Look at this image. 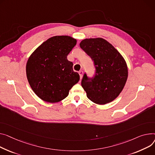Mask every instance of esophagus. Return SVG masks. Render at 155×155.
Returning <instances> with one entry per match:
<instances>
[{"mask_svg": "<svg viewBox=\"0 0 155 155\" xmlns=\"http://www.w3.org/2000/svg\"><path fill=\"white\" fill-rule=\"evenodd\" d=\"M78 74H79V75H80V78H82V77H83V74H84V71H82V70H80V71H79V72H78Z\"/></svg>", "mask_w": 155, "mask_h": 155, "instance_id": "1", "label": "esophagus"}]
</instances>
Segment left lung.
<instances>
[{
	"label": "left lung",
	"mask_w": 155,
	"mask_h": 155,
	"mask_svg": "<svg viewBox=\"0 0 155 155\" xmlns=\"http://www.w3.org/2000/svg\"><path fill=\"white\" fill-rule=\"evenodd\" d=\"M80 48L94 61L95 75L85 74L81 86L93 102L105 105L114 100L124 88L128 78L127 63L119 51L102 38H85Z\"/></svg>",
	"instance_id": "left-lung-1"
}]
</instances>
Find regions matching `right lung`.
Returning a JSON list of instances; mask_svg holds the SVG:
<instances>
[{"label": "right lung", "instance_id": "right-lung-1", "mask_svg": "<svg viewBox=\"0 0 155 155\" xmlns=\"http://www.w3.org/2000/svg\"><path fill=\"white\" fill-rule=\"evenodd\" d=\"M77 40L68 35L54 36L41 44L30 56L26 65L28 83L42 100L56 103L65 98L80 76L73 70L67 55Z\"/></svg>", "mask_w": 155, "mask_h": 155}]
</instances>
